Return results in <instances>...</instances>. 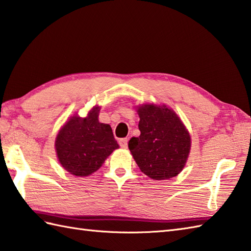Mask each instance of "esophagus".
I'll use <instances>...</instances> for the list:
<instances>
[{"label": "esophagus", "instance_id": "obj_1", "mask_svg": "<svg viewBox=\"0 0 251 251\" xmlns=\"http://www.w3.org/2000/svg\"><path fill=\"white\" fill-rule=\"evenodd\" d=\"M119 145L121 148H126L127 147V138H120Z\"/></svg>", "mask_w": 251, "mask_h": 251}]
</instances>
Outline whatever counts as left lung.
<instances>
[{"label":"left lung","instance_id":"obj_1","mask_svg":"<svg viewBox=\"0 0 251 251\" xmlns=\"http://www.w3.org/2000/svg\"><path fill=\"white\" fill-rule=\"evenodd\" d=\"M140 137H132L129 149L138 168L155 180L179 174L191 147L190 135L180 119L166 106L145 104L137 109Z\"/></svg>","mask_w":251,"mask_h":251}]
</instances>
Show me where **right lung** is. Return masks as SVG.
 <instances>
[{
	"mask_svg": "<svg viewBox=\"0 0 251 251\" xmlns=\"http://www.w3.org/2000/svg\"><path fill=\"white\" fill-rule=\"evenodd\" d=\"M100 107H93L86 118L74 116L66 122L55 140L61 165L75 176H88L103 165L119 147L109 125L99 122Z\"/></svg>",
	"mask_w": 251,
	"mask_h": 251,
	"instance_id": "right-lung-1",
	"label": "right lung"
}]
</instances>
